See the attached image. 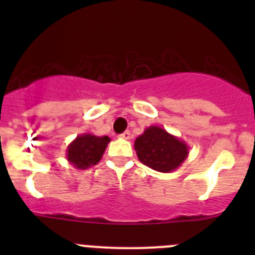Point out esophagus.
<instances>
[{"label":"esophagus","instance_id":"esophagus-1","mask_svg":"<svg viewBox=\"0 0 255 255\" xmlns=\"http://www.w3.org/2000/svg\"><path fill=\"white\" fill-rule=\"evenodd\" d=\"M121 139H125V140H128V139L131 138V134H130V131H124L123 134L120 135Z\"/></svg>","mask_w":255,"mask_h":255}]
</instances>
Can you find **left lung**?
I'll list each match as a JSON object with an SVG mask.
<instances>
[{
  "label": "left lung",
  "mask_w": 255,
  "mask_h": 255,
  "mask_svg": "<svg viewBox=\"0 0 255 255\" xmlns=\"http://www.w3.org/2000/svg\"><path fill=\"white\" fill-rule=\"evenodd\" d=\"M135 152L143 164L158 172H172L188 158V144L159 128L149 126L135 139Z\"/></svg>",
  "instance_id": "obj_1"
}]
</instances>
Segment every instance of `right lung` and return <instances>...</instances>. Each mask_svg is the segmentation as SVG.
I'll return each mask as SVG.
<instances>
[{
  "mask_svg": "<svg viewBox=\"0 0 255 255\" xmlns=\"http://www.w3.org/2000/svg\"><path fill=\"white\" fill-rule=\"evenodd\" d=\"M111 139L93 134L78 135L67 145L66 159L78 170H87L102 159V155Z\"/></svg>",
  "mask_w": 255,
  "mask_h": 255,
  "instance_id": "obj_1",
  "label": "right lung"
}]
</instances>
